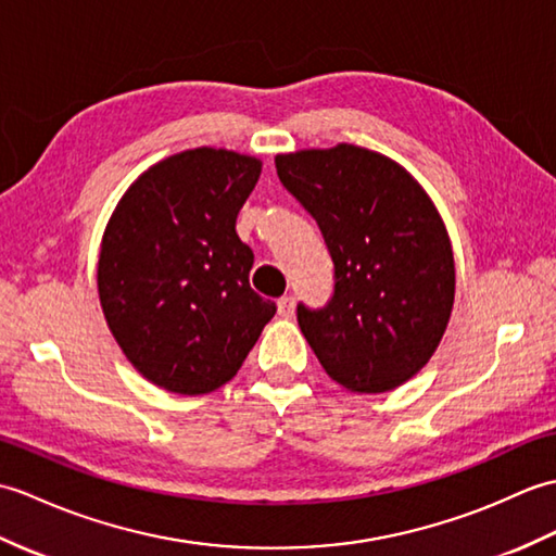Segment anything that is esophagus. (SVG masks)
I'll return each mask as SVG.
<instances>
[{
    "instance_id": "esophagus-1",
    "label": "esophagus",
    "mask_w": 556,
    "mask_h": 556,
    "mask_svg": "<svg viewBox=\"0 0 556 556\" xmlns=\"http://www.w3.org/2000/svg\"><path fill=\"white\" fill-rule=\"evenodd\" d=\"M278 314L282 318H292V314H294V298H292V294H286V298L278 300Z\"/></svg>"
}]
</instances>
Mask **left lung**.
<instances>
[{
  "label": "left lung",
  "instance_id": "8db88e82",
  "mask_svg": "<svg viewBox=\"0 0 556 556\" xmlns=\"http://www.w3.org/2000/svg\"><path fill=\"white\" fill-rule=\"evenodd\" d=\"M276 170L324 236L332 294L298 304L326 374L352 392H388L433 356L454 304L447 230L402 166L364 147L276 156Z\"/></svg>",
  "mask_w": 556,
  "mask_h": 556
}]
</instances>
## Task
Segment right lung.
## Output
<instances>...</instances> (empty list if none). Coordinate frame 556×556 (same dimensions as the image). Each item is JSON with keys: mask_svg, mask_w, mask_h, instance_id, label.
Here are the masks:
<instances>
[{"mask_svg": "<svg viewBox=\"0 0 556 556\" xmlns=\"http://www.w3.org/2000/svg\"><path fill=\"white\" fill-rule=\"evenodd\" d=\"M258 174L244 154L180 152L135 180L109 220L97 268L106 324L168 392L224 386L276 314L250 286L254 252L236 232Z\"/></svg>", "mask_w": 556, "mask_h": 556, "instance_id": "obj_1", "label": "right lung"}]
</instances>
